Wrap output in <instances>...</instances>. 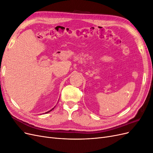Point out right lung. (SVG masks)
Here are the masks:
<instances>
[{
	"instance_id": "right-lung-1",
	"label": "right lung",
	"mask_w": 153,
	"mask_h": 153,
	"mask_svg": "<svg viewBox=\"0 0 153 153\" xmlns=\"http://www.w3.org/2000/svg\"><path fill=\"white\" fill-rule=\"evenodd\" d=\"M54 108H55V107H54ZM54 108H52V110H50V111H48V112H46V114H47V113H48V112H50V111H52V110H53V109H54Z\"/></svg>"
}]
</instances>
